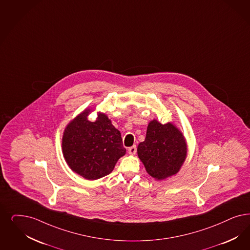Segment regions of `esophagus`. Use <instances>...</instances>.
Returning a JSON list of instances; mask_svg holds the SVG:
<instances>
[{"label": "esophagus", "mask_w": 250, "mask_h": 250, "mask_svg": "<svg viewBox=\"0 0 250 250\" xmlns=\"http://www.w3.org/2000/svg\"><path fill=\"white\" fill-rule=\"evenodd\" d=\"M128 153L130 155H135L137 153V146H132L128 148Z\"/></svg>", "instance_id": "34e87169"}]
</instances>
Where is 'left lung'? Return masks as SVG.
Returning <instances> with one entry per match:
<instances>
[{"label": "left lung", "mask_w": 250, "mask_h": 250, "mask_svg": "<svg viewBox=\"0 0 250 250\" xmlns=\"http://www.w3.org/2000/svg\"><path fill=\"white\" fill-rule=\"evenodd\" d=\"M138 156L151 177L164 180L180 171L188 156L187 140L172 123L163 125L153 119L145 140L138 144Z\"/></svg>", "instance_id": "obj_1"}]
</instances>
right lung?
Returning a JSON list of instances; mask_svg holds the SVG:
<instances>
[{"mask_svg":"<svg viewBox=\"0 0 250 250\" xmlns=\"http://www.w3.org/2000/svg\"><path fill=\"white\" fill-rule=\"evenodd\" d=\"M91 109H85L69 122L62 138V155L69 168L86 180L109 174L126 149L120 131L104 112L94 122L87 119Z\"/></svg>","mask_w":250,"mask_h":250,"instance_id":"add662e5","label":"right lung"}]
</instances>
